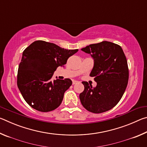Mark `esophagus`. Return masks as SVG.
<instances>
[{
  "label": "esophagus",
  "instance_id": "34e87169",
  "mask_svg": "<svg viewBox=\"0 0 147 147\" xmlns=\"http://www.w3.org/2000/svg\"><path fill=\"white\" fill-rule=\"evenodd\" d=\"M77 83H78V82L77 80H73V85H74V84H76Z\"/></svg>",
  "mask_w": 147,
  "mask_h": 147
}]
</instances>
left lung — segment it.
<instances>
[{"label": "left lung", "mask_w": 147, "mask_h": 147, "mask_svg": "<svg viewBox=\"0 0 147 147\" xmlns=\"http://www.w3.org/2000/svg\"><path fill=\"white\" fill-rule=\"evenodd\" d=\"M82 51L94 59L90 76L97 84L93 88L82 82L84 90L80 100L90 112H105L118 104L127 87L129 71L125 54L119 45L106 41L89 45Z\"/></svg>", "instance_id": "1"}]
</instances>
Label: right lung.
Instances as JSON below:
<instances>
[{
    "mask_svg": "<svg viewBox=\"0 0 147 147\" xmlns=\"http://www.w3.org/2000/svg\"><path fill=\"white\" fill-rule=\"evenodd\" d=\"M78 49L67 50L56 44L38 40L23 51L17 73V86L27 104L41 112L60 105L64 93L72 85L71 79L53 80L54 71L64 66Z\"/></svg>",
    "mask_w": 147,
    "mask_h": 147,
    "instance_id": "right-lung-1",
    "label": "right lung"
}]
</instances>
